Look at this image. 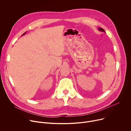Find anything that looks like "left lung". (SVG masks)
Instances as JSON below:
<instances>
[{
  "instance_id": "left-lung-1",
  "label": "left lung",
  "mask_w": 131,
  "mask_h": 131,
  "mask_svg": "<svg viewBox=\"0 0 131 131\" xmlns=\"http://www.w3.org/2000/svg\"><path fill=\"white\" fill-rule=\"evenodd\" d=\"M98 29L99 31H102V32H105V31L104 30V29H103L102 28H100V27H99L98 28Z\"/></svg>"
}]
</instances>
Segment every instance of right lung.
Wrapping results in <instances>:
<instances>
[{
  "instance_id": "1",
  "label": "right lung",
  "mask_w": 131,
  "mask_h": 131,
  "mask_svg": "<svg viewBox=\"0 0 131 131\" xmlns=\"http://www.w3.org/2000/svg\"><path fill=\"white\" fill-rule=\"evenodd\" d=\"M26 32H25V33H24V34H23V35H22V36H23V35H25V34H26Z\"/></svg>"
}]
</instances>
